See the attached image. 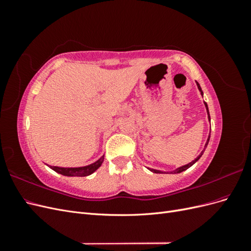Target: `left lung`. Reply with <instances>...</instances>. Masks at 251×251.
Wrapping results in <instances>:
<instances>
[{
	"label": "left lung",
	"instance_id": "1",
	"mask_svg": "<svg viewBox=\"0 0 251 251\" xmlns=\"http://www.w3.org/2000/svg\"><path fill=\"white\" fill-rule=\"evenodd\" d=\"M196 83H197V87H198V89H199V91H200V93H201V95L203 96V92H202V89H201V87H200V85H199V82H197L196 81ZM204 104H205V108H206V112H207V115H208V120L210 121V116H209V111H208V107H207V103L204 101ZM209 138H210V133H209V135H208V138H207V140H206V143H205V146H204V149H203V151H201L200 153V155L197 157L195 160H193L192 162H189V163H187V164H185V165H182V166H180V168H178V169H176V170H174V171H172V172H162V171H158V170H154V169H150V168H148L151 172H153V173H156V174H179V173H182V172H184V171H186L187 169H189L191 168L192 165H194L197 161L199 160V159L201 158V156L203 155V153H204V151H205V149H206V147H207V144H208V142H209Z\"/></svg>",
	"mask_w": 251,
	"mask_h": 251
}]
</instances>
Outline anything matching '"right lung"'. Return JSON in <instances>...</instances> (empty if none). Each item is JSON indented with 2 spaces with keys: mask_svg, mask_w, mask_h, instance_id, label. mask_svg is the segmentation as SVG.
<instances>
[{
  "mask_svg": "<svg viewBox=\"0 0 251 251\" xmlns=\"http://www.w3.org/2000/svg\"><path fill=\"white\" fill-rule=\"evenodd\" d=\"M104 155H102L97 161L91 163L86 166H79V168H60V166H53V165H48L51 170L54 172L63 175V176H68V177H86L89 176V175L93 174L98 168H100V165L103 162Z\"/></svg>",
  "mask_w": 251,
  "mask_h": 251,
  "instance_id": "1",
  "label": "right lung"
}]
</instances>
